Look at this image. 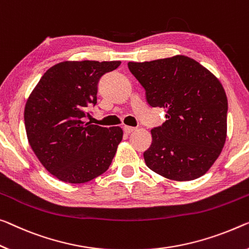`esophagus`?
I'll return each instance as SVG.
<instances>
[{
	"label": "esophagus",
	"mask_w": 249,
	"mask_h": 249,
	"mask_svg": "<svg viewBox=\"0 0 249 249\" xmlns=\"http://www.w3.org/2000/svg\"><path fill=\"white\" fill-rule=\"evenodd\" d=\"M136 130L135 127H129V125H124V131L127 133V135H129V133L133 132Z\"/></svg>",
	"instance_id": "1"
}]
</instances>
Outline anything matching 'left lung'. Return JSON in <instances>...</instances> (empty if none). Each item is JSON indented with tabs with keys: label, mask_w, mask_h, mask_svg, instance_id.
<instances>
[{
	"label": "left lung",
	"mask_w": 249,
	"mask_h": 249,
	"mask_svg": "<svg viewBox=\"0 0 249 249\" xmlns=\"http://www.w3.org/2000/svg\"><path fill=\"white\" fill-rule=\"evenodd\" d=\"M128 68L149 106L166 111L167 120L151 130V146L143 152L147 167L177 181L205 175L226 141L228 102L219 80L185 55L129 62Z\"/></svg>",
	"instance_id": "left-lung-1"
}]
</instances>
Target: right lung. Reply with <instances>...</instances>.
I'll list each match as a JSON object with an SVG mask.
<instances>
[{
    "label": "right lung",
    "mask_w": 249,
    "mask_h": 249,
    "mask_svg": "<svg viewBox=\"0 0 249 249\" xmlns=\"http://www.w3.org/2000/svg\"><path fill=\"white\" fill-rule=\"evenodd\" d=\"M120 61H64L42 75L26 101L30 146L50 174L69 183L90 181L109 169L122 140L120 127L85 122L97 103L98 83Z\"/></svg>",
    "instance_id": "1"
}]
</instances>
